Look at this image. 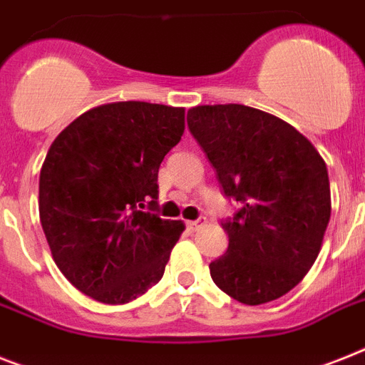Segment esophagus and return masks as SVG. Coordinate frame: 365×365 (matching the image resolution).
<instances>
[{
  "label": "esophagus",
  "mask_w": 365,
  "mask_h": 365,
  "mask_svg": "<svg viewBox=\"0 0 365 365\" xmlns=\"http://www.w3.org/2000/svg\"><path fill=\"white\" fill-rule=\"evenodd\" d=\"M202 225H206V217H198V219H195V221H187V227H189V229H191V230L200 229Z\"/></svg>",
  "instance_id": "esophagus-1"
}]
</instances>
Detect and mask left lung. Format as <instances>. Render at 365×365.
Masks as SVG:
<instances>
[{
    "label": "left lung",
    "mask_w": 365,
    "mask_h": 365,
    "mask_svg": "<svg viewBox=\"0 0 365 365\" xmlns=\"http://www.w3.org/2000/svg\"><path fill=\"white\" fill-rule=\"evenodd\" d=\"M187 127L240 208L221 221L229 247L210 275L230 298L259 306L294 289L330 221L327 163L287 121L245 105H204Z\"/></svg>",
    "instance_id": "obj_1"
}]
</instances>
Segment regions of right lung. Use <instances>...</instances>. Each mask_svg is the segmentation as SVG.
I'll list each match as a JSON object with an SVG mask.
<instances>
[{
  "instance_id": "1",
  "label": "right lung",
  "mask_w": 365,
  "mask_h": 365,
  "mask_svg": "<svg viewBox=\"0 0 365 365\" xmlns=\"http://www.w3.org/2000/svg\"><path fill=\"white\" fill-rule=\"evenodd\" d=\"M185 110L125 101L91 108L52 142L38 176V215L54 262L84 294L127 304L159 283L182 221L155 210L157 174Z\"/></svg>"
}]
</instances>
